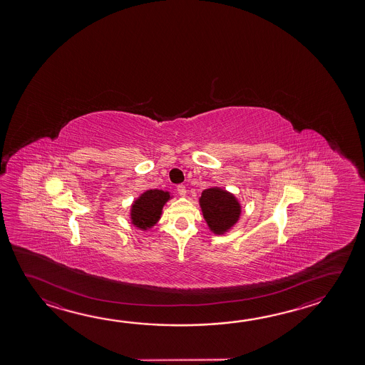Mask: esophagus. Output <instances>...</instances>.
<instances>
[{"label":"esophagus","instance_id":"esophagus-1","mask_svg":"<svg viewBox=\"0 0 365 365\" xmlns=\"http://www.w3.org/2000/svg\"><path fill=\"white\" fill-rule=\"evenodd\" d=\"M177 191L180 193V196H183L185 197V193H187V190H185V185H180L177 187Z\"/></svg>","mask_w":365,"mask_h":365}]
</instances>
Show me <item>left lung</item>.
Listing matches in <instances>:
<instances>
[{
  "label": "left lung",
  "mask_w": 365,
  "mask_h": 365,
  "mask_svg": "<svg viewBox=\"0 0 365 365\" xmlns=\"http://www.w3.org/2000/svg\"><path fill=\"white\" fill-rule=\"evenodd\" d=\"M198 204L209 230L217 236H223L230 232L240 220L242 212L238 198L222 187L204 190L201 197L198 198Z\"/></svg>",
  "instance_id": "8db88e82"
}]
</instances>
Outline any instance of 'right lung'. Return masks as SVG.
Returning <instances> with one entry per match:
<instances>
[{
    "mask_svg": "<svg viewBox=\"0 0 365 365\" xmlns=\"http://www.w3.org/2000/svg\"><path fill=\"white\" fill-rule=\"evenodd\" d=\"M170 192L148 190L142 192L130 205V223L141 230H151L160 220L163 207L170 198Z\"/></svg>",
    "mask_w": 365,
    "mask_h": 365,
    "instance_id": "right-lung-1",
    "label": "right lung"
}]
</instances>
